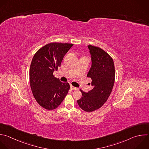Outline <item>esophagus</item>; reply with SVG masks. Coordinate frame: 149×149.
Returning a JSON list of instances; mask_svg holds the SVG:
<instances>
[{
    "label": "esophagus",
    "mask_w": 149,
    "mask_h": 149,
    "mask_svg": "<svg viewBox=\"0 0 149 149\" xmlns=\"http://www.w3.org/2000/svg\"><path fill=\"white\" fill-rule=\"evenodd\" d=\"M70 88H71L72 90H77V89H78L77 88L74 87V86H70Z\"/></svg>",
    "instance_id": "1"
}]
</instances>
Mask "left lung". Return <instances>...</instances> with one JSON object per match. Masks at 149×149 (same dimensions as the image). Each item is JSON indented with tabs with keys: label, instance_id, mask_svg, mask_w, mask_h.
Here are the masks:
<instances>
[{
	"label": "left lung",
	"instance_id": "1",
	"mask_svg": "<svg viewBox=\"0 0 149 149\" xmlns=\"http://www.w3.org/2000/svg\"><path fill=\"white\" fill-rule=\"evenodd\" d=\"M88 47L92 65L87 77L91 78L93 88L87 93L80 89L82 97L77 102L82 110L91 112L100 109L107 102L113 87L115 70L113 59L107 52L91 45Z\"/></svg>",
	"mask_w": 149,
	"mask_h": 149
}]
</instances>
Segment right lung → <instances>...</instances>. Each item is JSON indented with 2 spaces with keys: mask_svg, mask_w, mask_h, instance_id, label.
Instances as JSON below:
<instances>
[{
  "mask_svg": "<svg viewBox=\"0 0 149 149\" xmlns=\"http://www.w3.org/2000/svg\"><path fill=\"white\" fill-rule=\"evenodd\" d=\"M73 44L51 42L43 46L34 54L30 68V84L37 103L47 110L57 108L70 89L68 82L54 77L64 56Z\"/></svg>",
  "mask_w": 149,
  "mask_h": 149,
  "instance_id": "obj_1",
  "label": "right lung"
}]
</instances>
